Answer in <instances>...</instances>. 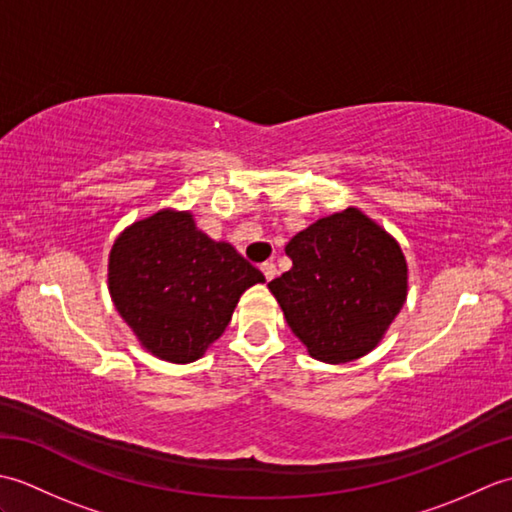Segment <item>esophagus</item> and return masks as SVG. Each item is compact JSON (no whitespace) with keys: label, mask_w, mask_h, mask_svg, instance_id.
Here are the masks:
<instances>
[{"label":"esophagus","mask_w":512,"mask_h":512,"mask_svg":"<svg viewBox=\"0 0 512 512\" xmlns=\"http://www.w3.org/2000/svg\"><path fill=\"white\" fill-rule=\"evenodd\" d=\"M262 273H264V277L270 281V279H275V275H277V266L273 264V262H266V264H262Z\"/></svg>","instance_id":"esophagus-1"}]
</instances>
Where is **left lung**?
<instances>
[{
	"label": "left lung",
	"instance_id": "1",
	"mask_svg": "<svg viewBox=\"0 0 512 512\" xmlns=\"http://www.w3.org/2000/svg\"><path fill=\"white\" fill-rule=\"evenodd\" d=\"M286 255L292 268L268 290L308 354L339 365L372 352L407 301L409 270L396 237L347 206L299 231Z\"/></svg>",
	"mask_w": 512,
	"mask_h": 512
}]
</instances>
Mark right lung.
Here are the masks:
<instances>
[{
	"instance_id": "add662e5",
	"label": "right lung",
	"mask_w": 512,
	"mask_h": 512,
	"mask_svg": "<svg viewBox=\"0 0 512 512\" xmlns=\"http://www.w3.org/2000/svg\"><path fill=\"white\" fill-rule=\"evenodd\" d=\"M266 277L228 242L195 226L191 211L160 209L129 224L107 259V288L140 347L193 363L220 339L239 297Z\"/></svg>"
}]
</instances>
